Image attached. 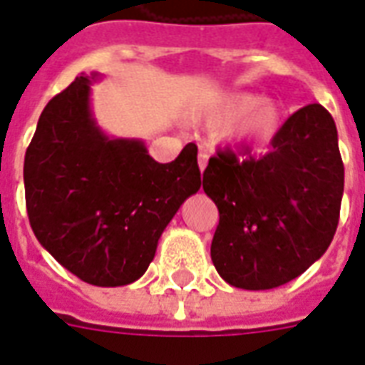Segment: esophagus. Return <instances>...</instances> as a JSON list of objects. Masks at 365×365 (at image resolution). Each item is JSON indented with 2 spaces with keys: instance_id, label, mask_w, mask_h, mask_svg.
I'll use <instances>...</instances> for the list:
<instances>
[{
  "instance_id": "esophagus-1",
  "label": "esophagus",
  "mask_w": 365,
  "mask_h": 365,
  "mask_svg": "<svg viewBox=\"0 0 365 365\" xmlns=\"http://www.w3.org/2000/svg\"><path fill=\"white\" fill-rule=\"evenodd\" d=\"M197 160H199V168L203 172L207 168V162H209V155L205 153V150H199V156H197Z\"/></svg>"
}]
</instances>
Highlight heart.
Wrapping results in <instances>:
<instances>
[{
    "label": "heart",
    "instance_id": "heart-1",
    "mask_svg": "<svg viewBox=\"0 0 365 365\" xmlns=\"http://www.w3.org/2000/svg\"><path fill=\"white\" fill-rule=\"evenodd\" d=\"M235 123L226 129V141L242 148H259L271 143L279 133L282 112L279 104L263 100L253 93H232L210 104L203 112V121L212 129L224 128L231 121Z\"/></svg>",
    "mask_w": 365,
    "mask_h": 365
}]
</instances>
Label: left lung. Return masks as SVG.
I'll list each match as a JSON object with an SVG mask.
<instances>
[{"instance_id":"left-lung-1","label":"left lung","mask_w":365,"mask_h":365,"mask_svg":"<svg viewBox=\"0 0 365 365\" xmlns=\"http://www.w3.org/2000/svg\"><path fill=\"white\" fill-rule=\"evenodd\" d=\"M271 145L257 158L218 150L203 172L220 217L210 257L228 284L244 290L277 288L307 271L341 217L344 164L333 115L321 104L299 108Z\"/></svg>"}]
</instances>
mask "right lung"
Masks as SVG:
<instances>
[{"label": "right lung", "mask_w": 365, "mask_h": 365, "mask_svg": "<svg viewBox=\"0 0 365 365\" xmlns=\"http://www.w3.org/2000/svg\"><path fill=\"white\" fill-rule=\"evenodd\" d=\"M94 79L81 75L46 104L24 155V199L59 265L88 284L123 286L147 271L201 172L195 143L160 164L141 141L102 133L88 104Z\"/></svg>", "instance_id": "1"}]
</instances>
